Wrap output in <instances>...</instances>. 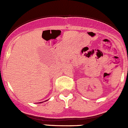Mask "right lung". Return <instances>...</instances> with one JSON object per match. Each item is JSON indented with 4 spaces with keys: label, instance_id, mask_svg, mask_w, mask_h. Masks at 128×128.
Returning <instances> with one entry per match:
<instances>
[{
    "label": "right lung",
    "instance_id": "1",
    "mask_svg": "<svg viewBox=\"0 0 128 128\" xmlns=\"http://www.w3.org/2000/svg\"><path fill=\"white\" fill-rule=\"evenodd\" d=\"M40 103H42V102H40Z\"/></svg>",
    "mask_w": 128,
    "mask_h": 128
}]
</instances>
